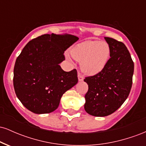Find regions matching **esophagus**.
Segmentation results:
<instances>
[{
	"label": "esophagus",
	"mask_w": 146,
	"mask_h": 146,
	"mask_svg": "<svg viewBox=\"0 0 146 146\" xmlns=\"http://www.w3.org/2000/svg\"><path fill=\"white\" fill-rule=\"evenodd\" d=\"M78 80L80 82H82V81H83V80H84V76L81 74V73H78Z\"/></svg>",
	"instance_id": "34e87169"
}]
</instances>
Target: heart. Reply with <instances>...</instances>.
Masks as SVG:
<instances>
[{
    "label": "heart",
    "instance_id": "b5f03b06",
    "mask_svg": "<svg viewBox=\"0 0 146 146\" xmlns=\"http://www.w3.org/2000/svg\"><path fill=\"white\" fill-rule=\"evenodd\" d=\"M110 49L104 41L86 40L71 50L73 58L81 62V68L87 75H93L101 72L108 62Z\"/></svg>",
    "mask_w": 146,
    "mask_h": 146
}]
</instances>
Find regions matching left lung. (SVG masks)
<instances>
[{
    "mask_svg": "<svg viewBox=\"0 0 146 146\" xmlns=\"http://www.w3.org/2000/svg\"><path fill=\"white\" fill-rule=\"evenodd\" d=\"M110 49V59L103 70L85 78L88 85L84 109L95 117L113 113L128 97L132 84L134 62L123 42L105 37Z\"/></svg>",
    "mask_w": 146,
    "mask_h": 146,
    "instance_id": "left-lung-1",
    "label": "left lung"
}]
</instances>
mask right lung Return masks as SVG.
<instances>
[{
	"label": "right lung",
	"instance_id": "add662e5",
	"mask_svg": "<svg viewBox=\"0 0 146 146\" xmlns=\"http://www.w3.org/2000/svg\"><path fill=\"white\" fill-rule=\"evenodd\" d=\"M78 37L69 34H44L29 41L16 60L14 87L16 96L32 113L54 111L66 90L78 82L76 69L66 72L59 64L64 53Z\"/></svg>",
	"mask_w": 146,
	"mask_h": 146
}]
</instances>
